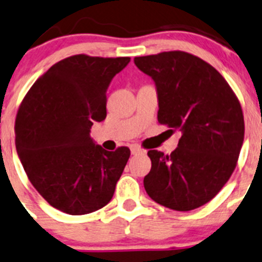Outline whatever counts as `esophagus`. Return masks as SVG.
I'll use <instances>...</instances> for the list:
<instances>
[{"label": "esophagus", "instance_id": "esophagus-1", "mask_svg": "<svg viewBox=\"0 0 262 262\" xmlns=\"http://www.w3.org/2000/svg\"><path fill=\"white\" fill-rule=\"evenodd\" d=\"M130 152H132V154H140V153L144 152V150H143L138 144H133V145H130Z\"/></svg>", "mask_w": 262, "mask_h": 262}]
</instances>
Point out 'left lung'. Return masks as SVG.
<instances>
[{
    "label": "left lung",
    "instance_id": "left-lung-1",
    "mask_svg": "<svg viewBox=\"0 0 262 262\" xmlns=\"http://www.w3.org/2000/svg\"><path fill=\"white\" fill-rule=\"evenodd\" d=\"M134 64L156 82L158 122L182 132L170 154L148 150L152 168L144 177L145 191L170 210L201 207L237 166L245 134L240 100L213 66L188 52L134 57Z\"/></svg>",
    "mask_w": 262,
    "mask_h": 262
}]
</instances>
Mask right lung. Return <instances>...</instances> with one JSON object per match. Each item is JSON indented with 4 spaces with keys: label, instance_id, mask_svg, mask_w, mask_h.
Returning a JSON list of instances; mask_svg holds the SVG:
<instances>
[{
    "label": "right lung",
    "instance_id": "1",
    "mask_svg": "<svg viewBox=\"0 0 262 262\" xmlns=\"http://www.w3.org/2000/svg\"><path fill=\"white\" fill-rule=\"evenodd\" d=\"M130 57L73 55L52 65L21 101L16 149L32 186L56 210L86 214L106 206L130 157L90 138L106 118V89Z\"/></svg>",
    "mask_w": 262,
    "mask_h": 262
}]
</instances>
